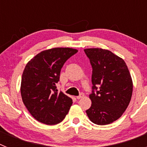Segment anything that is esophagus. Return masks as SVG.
<instances>
[{
    "label": "esophagus",
    "instance_id": "esophagus-1",
    "mask_svg": "<svg viewBox=\"0 0 147 147\" xmlns=\"http://www.w3.org/2000/svg\"><path fill=\"white\" fill-rule=\"evenodd\" d=\"M84 96H85V94L83 93H81L78 96H76V98H77V99H80V98H82V97H84Z\"/></svg>",
    "mask_w": 147,
    "mask_h": 147
}]
</instances>
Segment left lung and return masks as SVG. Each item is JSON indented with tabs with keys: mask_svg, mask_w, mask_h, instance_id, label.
<instances>
[{
	"mask_svg": "<svg viewBox=\"0 0 147 147\" xmlns=\"http://www.w3.org/2000/svg\"><path fill=\"white\" fill-rule=\"evenodd\" d=\"M92 66L91 107L88 118L98 125H106L119 119L129 105L132 81L127 65L108 50H84Z\"/></svg>",
	"mask_w": 147,
	"mask_h": 147,
	"instance_id": "8db88e82",
	"label": "left lung"
}]
</instances>
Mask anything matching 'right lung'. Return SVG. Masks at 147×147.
I'll list each match as a JSON object with an SVG mask.
<instances>
[{"label":"right lung","instance_id":"1","mask_svg":"<svg viewBox=\"0 0 147 147\" xmlns=\"http://www.w3.org/2000/svg\"><path fill=\"white\" fill-rule=\"evenodd\" d=\"M78 52L70 48H54L41 51L26 65L21 80L23 102L31 115L48 125L62 121L73 100L60 91L56 84L65 62Z\"/></svg>","mask_w":147,"mask_h":147}]
</instances>
